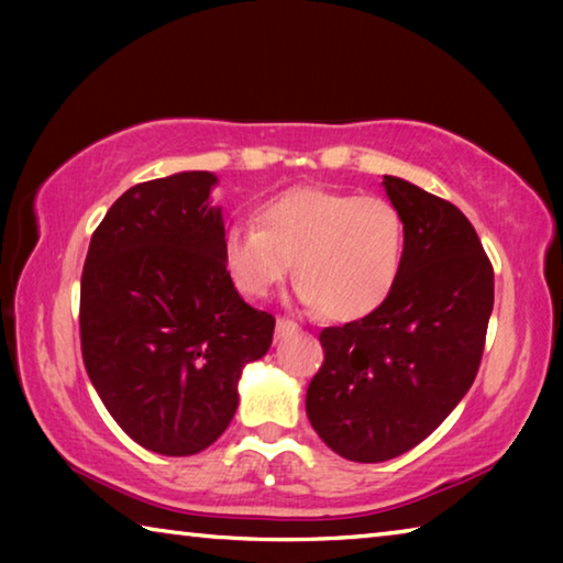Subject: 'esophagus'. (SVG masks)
Instances as JSON below:
<instances>
[{
  "label": "esophagus",
  "instance_id": "esophagus-1",
  "mask_svg": "<svg viewBox=\"0 0 563 563\" xmlns=\"http://www.w3.org/2000/svg\"><path fill=\"white\" fill-rule=\"evenodd\" d=\"M275 332H278V338L290 335V332H298V322H292L288 318H278V322H275Z\"/></svg>",
  "mask_w": 563,
  "mask_h": 563
}]
</instances>
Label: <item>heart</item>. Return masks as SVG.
I'll use <instances>...</instances> for the list:
<instances>
[{"label":"heart","instance_id":"1","mask_svg":"<svg viewBox=\"0 0 563 563\" xmlns=\"http://www.w3.org/2000/svg\"><path fill=\"white\" fill-rule=\"evenodd\" d=\"M407 223L379 196L330 188H292L261 206L258 223H231L221 258L235 288L268 298L295 261L298 298L330 320L375 312L402 275Z\"/></svg>","mask_w":563,"mask_h":563}]
</instances>
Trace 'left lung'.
I'll list each match as a JSON object with an SVG mask.
<instances>
[{
	"label": "left lung",
	"mask_w": 563,
	"mask_h": 563,
	"mask_svg": "<svg viewBox=\"0 0 563 563\" xmlns=\"http://www.w3.org/2000/svg\"><path fill=\"white\" fill-rule=\"evenodd\" d=\"M405 216L407 255L395 290L369 316L320 332L325 362L305 412L332 452L387 462L427 440L479 369L494 271L460 208L385 176Z\"/></svg>",
	"instance_id": "8db88e82"
}]
</instances>
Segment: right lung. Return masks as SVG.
Returning a JSON list of instances; mask_svg holds the SVG:
<instances>
[{"label": "right lung", "mask_w": 563, "mask_h": 563, "mask_svg": "<svg viewBox=\"0 0 563 563\" xmlns=\"http://www.w3.org/2000/svg\"><path fill=\"white\" fill-rule=\"evenodd\" d=\"M218 178L184 170L129 188L91 235L81 273V355L103 407L166 456L211 446L238 409V379L275 318L238 295L221 258Z\"/></svg>", "instance_id": "obj_1"}]
</instances>
